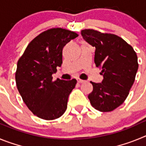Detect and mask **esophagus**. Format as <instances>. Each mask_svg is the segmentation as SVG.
<instances>
[{
	"mask_svg": "<svg viewBox=\"0 0 146 146\" xmlns=\"http://www.w3.org/2000/svg\"><path fill=\"white\" fill-rule=\"evenodd\" d=\"M85 80H82L80 79H77V82H79V83H82V82H84Z\"/></svg>",
	"mask_w": 146,
	"mask_h": 146,
	"instance_id": "obj_1",
	"label": "esophagus"
}]
</instances>
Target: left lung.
I'll list each match as a JSON object with an SVG mask.
<instances>
[{
  "label": "left lung",
  "instance_id": "left-lung-1",
  "mask_svg": "<svg viewBox=\"0 0 146 146\" xmlns=\"http://www.w3.org/2000/svg\"><path fill=\"white\" fill-rule=\"evenodd\" d=\"M86 42L96 48L94 63L102 69V82L93 85L88 95L91 105L101 112L112 111L129 95L138 69L137 56L131 45L116 35L82 30Z\"/></svg>",
  "mask_w": 146,
  "mask_h": 146
}]
</instances>
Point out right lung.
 <instances>
[{
  "mask_svg": "<svg viewBox=\"0 0 146 146\" xmlns=\"http://www.w3.org/2000/svg\"><path fill=\"white\" fill-rule=\"evenodd\" d=\"M78 35L63 28H52L30 42L17 62L15 80L28 109L37 117L54 120L65 113L69 94L77 80L52 81L62 63L64 47Z\"/></svg>",
  "mask_w": 146,
  "mask_h": 146,
  "instance_id": "1",
  "label": "right lung"
}]
</instances>
